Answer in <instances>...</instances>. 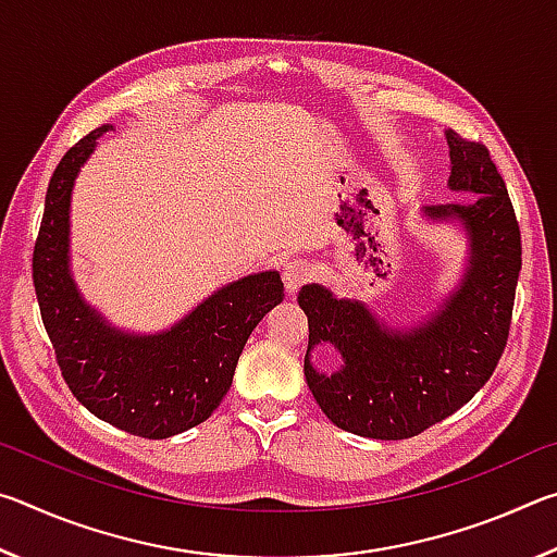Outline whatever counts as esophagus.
Masks as SVG:
<instances>
[{"mask_svg": "<svg viewBox=\"0 0 557 557\" xmlns=\"http://www.w3.org/2000/svg\"><path fill=\"white\" fill-rule=\"evenodd\" d=\"M309 275H312V265L301 258L287 260L285 265H282V280H285L287 292H297L309 280Z\"/></svg>", "mask_w": 557, "mask_h": 557, "instance_id": "34e87169", "label": "esophagus"}]
</instances>
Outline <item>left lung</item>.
<instances>
[{
    "label": "left lung",
    "instance_id": "obj_1",
    "mask_svg": "<svg viewBox=\"0 0 557 557\" xmlns=\"http://www.w3.org/2000/svg\"><path fill=\"white\" fill-rule=\"evenodd\" d=\"M451 191L467 203L425 206L430 223L465 231L467 260L457 285L414 324L381 319L361 299L324 285L299 289L309 319L305 379L336 428L373 440H408L449 418L492 379L511 326L521 272V231L511 199L484 145L445 129ZM339 356L332 374L311 363L317 345Z\"/></svg>",
    "mask_w": 557,
    "mask_h": 557
}]
</instances>
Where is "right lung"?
I'll return each mask as SVG.
<instances>
[{
	"label": "right lung",
	"mask_w": 557,
	"mask_h": 557,
	"mask_svg": "<svg viewBox=\"0 0 557 557\" xmlns=\"http://www.w3.org/2000/svg\"><path fill=\"white\" fill-rule=\"evenodd\" d=\"M102 125L55 166L34 248V289L63 381L81 405L129 435L166 440L209 420L233 383L243 346L285 297L280 272L228 282L164 332L110 324L71 272V199Z\"/></svg>",
	"instance_id": "right-lung-1"
}]
</instances>
